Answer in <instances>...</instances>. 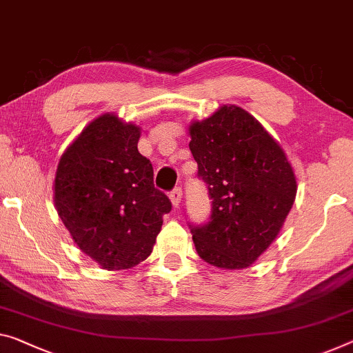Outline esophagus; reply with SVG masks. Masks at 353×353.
I'll use <instances>...</instances> for the list:
<instances>
[{
	"mask_svg": "<svg viewBox=\"0 0 353 353\" xmlns=\"http://www.w3.org/2000/svg\"><path fill=\"white\" fill-rule=\"evenodd\" d=\"M169 197H170V200H172L173 207H178V205H180V202H181V197H183L181 188H175V189H173V191H170Z\"/></svg>",
	"mask_w": 353,
	"mask_h": 353,
	"instance_id": "34e87169",
	"label": "esophagus"
}]
</instances>
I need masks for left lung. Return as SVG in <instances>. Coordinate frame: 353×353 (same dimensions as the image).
Segmentation results:
<instances>
[{
  "label": "left lung",
  "instance_id": "left-lung-1",
  "mask_svg": "<svg viewBox=\"0 0 353 353\" xmlns=\"http://www.w3.org/2000/svg\"><path fill=\"white\" fill-rule=\"evenodd\" d=\"M197 176L208 186L207 224L189 225L197 254L222 270L256 262L274 241L296 195V180L279 143L246 110L222 105L189 126Z\"/></svg>",
  "mask_w": 353,
  "mask_h": 353
}]
</instances>
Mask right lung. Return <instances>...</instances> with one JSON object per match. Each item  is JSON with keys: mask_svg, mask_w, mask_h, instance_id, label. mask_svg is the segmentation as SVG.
<instances>
[{"mask_svg": "<svg viewBox=\"0 0 353 353\" xmlns=\"http://www.w3.org/2000/svg\"><path fill=\"white\" fill-rule=\"evenodd\" d=\"M140 128L105 113L68 146L55 175V207L74 241L104 270H128L153 251L172 202L139 153Z\"/></svg>", "mask_w": 353, "mask_h": 353, "instance_id": "obj_1", "label": "right lung"}]
</instances>
